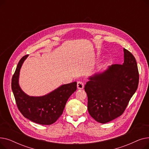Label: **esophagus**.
Here are the masks:
<instances>
[{
    "label": "esophagus",
    "mask_w": 149,
    "mask_h": 149,
    "mask_svg": "<svg viewBox=\"0 0 149 149\" xmlns=\"http://www.w3.org/2000/svg\"><path fill=\"white\" fill-rule=\"evenodd\" d=\"M77 88L79 89H82L84 88V83L81 81L77 82Z\"/></svg>",
    "instance_id": "34e87169"
}]
</instances>
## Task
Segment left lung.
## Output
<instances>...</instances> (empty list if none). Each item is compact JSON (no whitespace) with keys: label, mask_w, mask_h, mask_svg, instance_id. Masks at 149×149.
I'll return each instance as SVG.
<instances>
[{"label":"left lung","mask_w":149,"mask_h":149,"mask_svg":"<svg viewBox=\"0 0 149 149\" xmlns=\"http://www.w3.org/2000/svg\"><path fill=\"white\" fill-rule=\"evenodd\" d=\"M123 65L115 64L104 72L89 78L84 90L90 115L98 123H106L121 116L135 93L139 72L135 57L124 48Z\"/></svg>","instance_id":"8db88e82"}]
</instances>
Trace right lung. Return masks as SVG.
Masks as SVG:
<instances>
[{"label": "right lung", "instance_id": "1", "mask_svg": "<svg viewBox=\"0 0 149 149\" xmlns=\"http://www.w3.org/2000/svg\"><path fill=\"white\" fill-rule=\"evenodd\" d=\"M28 55L19 61L12 77L11 88L17 106L25 118L36 123L50 125L56 122L63 112L68 98L77 90V82L61 85L42 97H30L19 86V77L23 61Z\"/></svg>", "mask_w": 149, "mask_h": 149}]
</instances>
